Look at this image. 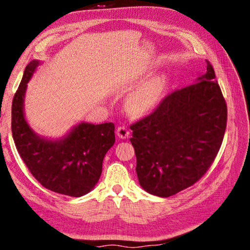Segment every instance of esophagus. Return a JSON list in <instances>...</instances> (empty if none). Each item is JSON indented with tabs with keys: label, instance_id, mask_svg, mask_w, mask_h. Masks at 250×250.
Segmentation results:
<instances>
[{
	"label": "esophagus",
	"instance_id": "34e87169",
	"mask_svg": "<svg viewBox=\"0 0 250 250\" xmlns=\"http://www.w3.org/2000/svg\"><path fill=\"white\" fill-rule=\"evenodd\" d=\"M117 134H118V137L121 139H126L130 135V131L128 128H126V126L121 125V126H118Z\"/></svg>",
	"mask_w": 250,
	"mask_h": 250
}]
</instances>
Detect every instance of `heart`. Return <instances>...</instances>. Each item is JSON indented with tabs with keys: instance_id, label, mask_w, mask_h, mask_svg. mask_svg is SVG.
<instances>
[{
	"instance_id": "1",
	"label": "heart",
	"mask_w": 250,
	"mask_h": 250,
	"mask_svg": "<svg viewBox=\"0 0 250 250\" xmlns=\"http://www.w3.org/2000/svg\"><path fill=\"white\" fill-rule=\"evenodd\" d=\"M163 90V82L160 78L152 79L131 92L126 105L133 115H145L158 104Z\"/></svg>"
}]
</instances>
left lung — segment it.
<instances>
[{
  "label": "left lung",
  "mask_w": 250,
  "mask_h": 250,
  "mask_svg": "<svg viewBox=\"0 0 250 250\" xmlns=\"http://www.w3.org/2000/svg\"><path fill=\"white\" fill-rule=\"evenodd\" d=\"M196 83L168 94L150 115L130 125L140 185L160 197L189 188L221 149L227 104L213 66Z\"/></svg>",
  "instance_id": "1"
}]
</instances>
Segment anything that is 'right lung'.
Returning a JSON list of instances; mask_svg holds the SVG:
<instances>
[{
  "label": "right lung",
  "instance_id": "right-lung-1",
  "mask_svg": "<svg viewBox=\"0 0 250 250\" xmlns=\"http://www.w3.org/2000/svg\"><path fill=\"white\" fill-rule=\"evenodd\" d=\"M29 62L12 103V134L21 159L32 175L50 191L73 197L90 192L99 181L105 153L115 143V125L83 124L62 140L40 138L24 118V95L39 66Z\"/></svg>",
  "mask_w": 250,
  "mask_h": 250
}]
</instances>
